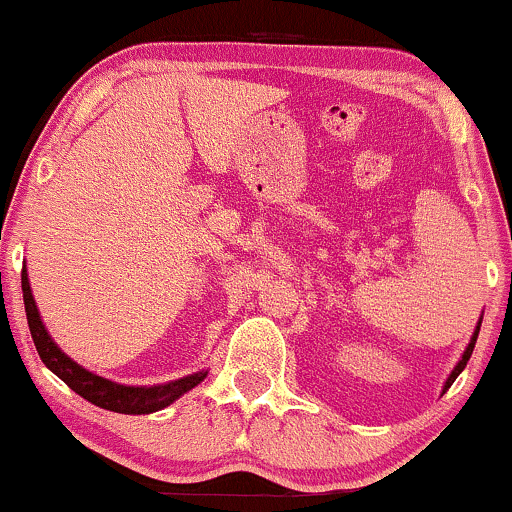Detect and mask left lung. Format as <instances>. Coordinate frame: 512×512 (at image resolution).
Listing matches in <instances>:
<instances>
[{
    "mask_svg": "<svg viewBox=\"0 0 512 512\" xmlns=\"http://www.w3.org/2000/svg\"><path fill=\"white\" fill-rule=\"evenodd\" d=\"M479 326H482V321H479ZM479 326H477V330H474V335H472V342H470V345H467V350H465V354H462V359H460V362H458V366H455V369H453V374H450V378H448V381H446V390H448L450 386H453V383H455V378L460 376V371L465 369L467 362H470V357H472V350H474V342H477V335H479Z\"/></svg>",
    "mask_w": 512,
    "mask_h": 512,
    "instance_id": "left-lung-1",
    "label": "left lung"
}]
</instances>
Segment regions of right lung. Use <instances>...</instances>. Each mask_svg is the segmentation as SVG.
<instances>
[{
  "instance_id": "obj_1",
  "label": "right lung",
  "mask_w": 512,
  "mask_h": 512,
  "mask_svg": "<svg viewBox=\"0 0 512 512\" xmlns=\"http://www.w3.org/2000/svg\"><path fill=\"white\" fill-rule=\"evenodd\" d=\"M21 287H23V304H26V318L30 335H33L35 350H38L42 364L57 374L71 390H76L81 398H86L93 405L102 407V410L119 412V414H150L158 412L162 407L172 405L174 400L182 398L186 390L206 378L208 371H198V374L184 376L179 381L165 383V386H153V388H134V386H119V383L107 381V378H100L90 371L71 362L66 354L54 345L50 335H47L45 326H42L38 309H35L33 294H30L28 285V273L26 268L21 270Z\"/></svg>"
}]
</instances>
